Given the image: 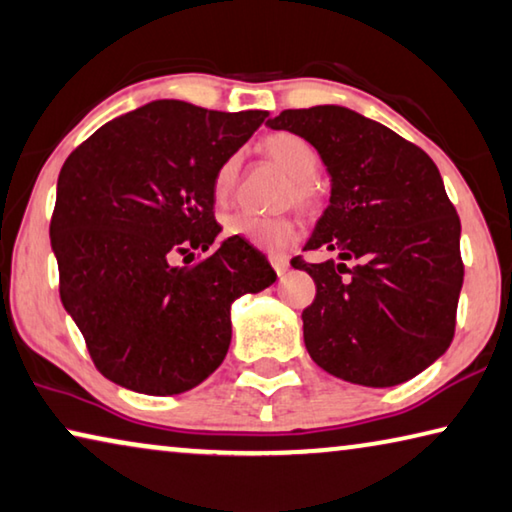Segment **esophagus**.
I'll use <instances>...</instances> for the list:
<instances>
[{"instance_id": "obj_1", "label": "esophagus", "mask_w": 512, "mask_h": 512, "mask_svg": "<svg viewBox=\"0 0 512 512\" xmlns=\"http://www.w3.org/2000/svg\"><path fill=\"white\" fill-rule=\"evenodd\" d=\"M269 259H271L275 273H278V275L287 273V269H289V257L287 255H271Z\"/></svg>"}]
</instances>
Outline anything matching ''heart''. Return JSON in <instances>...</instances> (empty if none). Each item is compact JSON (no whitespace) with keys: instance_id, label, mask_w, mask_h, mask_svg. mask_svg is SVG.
<instances>
[{"instance_id":"heart-1","label":"heart","mask_w":512,"mask_h":512,"mask_svg":"<svg viewBox=\"0 0 512 512\" xmlns=\"http://www.w3.org/2000/svg\"><path fill=\"white\" fill-rule=\"evenodd\" d=\"M266 157L278 164L291 177L287 189V202L305 214H316L321 207V189L316 184V173L321 168V157L314 145L294 132H273L259 143ZM239 175L237 157L223 161L214 175V196L225 202L232 196ZM227 237L246 239L257 248L282 250L294 243L296 223L289 216H257L248 212H237L225 218Z\"/></svg>"}]
</instances>
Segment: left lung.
I'll return each instance as SVG.
<instances>
[{
  "mask_svg": "<svg viewBox=\"0 0 512 512\" xmlns=\"http://www.w3.org/2000/svg\"><path fill=\"white\" fill-rule=\"evenodd\" d=\"M266 125L310 141L332 182L305 250L337 259L291 262L316 285L303 310L307 353L355 385L415 378L451 344L465 275L440 170L415 143L335 104L287 109Z\"/></svg>",
  "mask_w": 512,
  "mask_h": 512,
  "instance_id": "left-lung-1",
  "label": "left lung"
}]
</instances>
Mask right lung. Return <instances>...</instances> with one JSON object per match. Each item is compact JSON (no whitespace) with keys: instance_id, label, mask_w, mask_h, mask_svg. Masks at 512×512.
Wrapping results in <instances>:
<instances>
[{"instance_id":"right-lung-1","label":"right lung","mask_w":512,"mask_h":512,"mask_svg":"<svg viewBox=\"0 0 512 512\" xmlns=\"http://www.w3.org/2000/svg\"><path fill=\"white\" fill-rule=\"evenodd\" d=\"M266 116L154 100L66 159L50 223L59 294L104 378L152 396L193 389L225 360L234 300L275 282L237 237L173 264L218 237L214 175Z\"/></svg>"}]
</instances>
